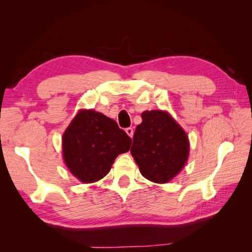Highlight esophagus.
<instances>
[{
	"label": "esophagus",
	"instance_id": "esophagus-1",
	"mask_svg": "<svg viewBox=\"0 0 252 252\" xmlns=\"http://www.w3.org/2000/svg\"><path fill=\"white\" fill-rule=\"evenodd\" d=\"M126 134L130 136V138H132V136H133L134 131H133V129H132V127H126Z\"/></svg>",
	"mask_w": 252,
	"mask_h": 252
}]
</instances>
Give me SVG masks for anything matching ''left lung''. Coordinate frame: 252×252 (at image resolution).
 Here are the masks:
<instances>
[{"label": "left lung", "instance_id": "1", "mask_svg": "<svg viewBox=\"0 0 252 252\" xmlns=\"http://www.w3.org/2000/svg\"><path fill=\"white\" fill-rule=\"evenodd\" d=\"M141 118L130 152L144 178L167 183L181 171L188 160V135L164 111H144Z\"/></svg>", "mask_w": 252, "mask_h": 252}]
</instances>
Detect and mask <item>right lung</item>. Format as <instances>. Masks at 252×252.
Listing matches in <instances>:
<instances>
[{
    "instance_id": "1",
    "label": "right lung",
    "mask_w": 252,
    "mask_h": 252,
    "mask_svg": "<svg viewBox=\"0 0 252 252\" xmlns=\"http://www.w3.org/2000/svg\"><path fill=\"white\" fill-rule=\"evenodd\" d=\"M132 140L118 123L93 110H80L62 138L63 159L83 183L105 177L116 158L130 150Z\"/></svg>"
}]
</instances>
